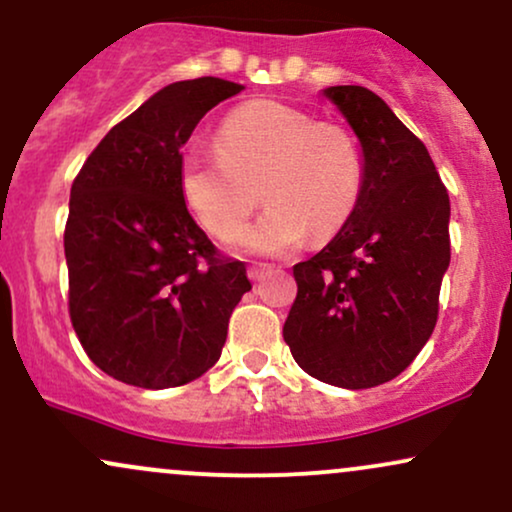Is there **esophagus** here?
Returning a JSON list of instances; mask_svg holds the SVG:
<instances>
[{"label":"esophagus","instance_id":"34e87169","mask_svg":"<svg viewBox=\"0 0 512 512\" xmlns=\"http://www.w3.org/2000/svg\"><path fill=\"white\" fill-rule=\"evenodd\" d=\"M269 272H272V267H269V264H250L248 267L250 281H262Z\"/></svg>","mask_w":512,"mask_h":512}]
</instances>
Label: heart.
<instances>
[{
    "label": "heart",
    "mask_w": 512,
    "mask_h": 512,
    "mask_svg": "<svg viewBox=\"0 0 512 512\" xmlns=\"http://www.w3.org/2000/svg\"><path fill=\"white\" fill-rule=\"evenodd\" d=\"M186 207L214 238L233 243L260 193L269 205L243 243L286 252L348 224L365 188V159L346 128L315 121L291 104H240L219 128V145L190 140L178 166Z\"/></svg>",
    "instance_id": "1"
}]
</instances>
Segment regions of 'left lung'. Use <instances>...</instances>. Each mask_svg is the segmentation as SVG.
<instances>
[{
  "label": "left lung",
  "instance_id": "8db88e82",
  "mask_svg": "<svg viewBox=\"0 0 512 512\" xmlns=\"http://www.w3.org/2000/svg\"><path fill=\"white\" fill-rule=\"evenodd\" d=\"M324 95L365 155L360 205L334 240L293 267L283 341L310 377L372 389L398 377L432 336L451 262V202L427 147L362 85Z\"/></svg>",
  "mask_w": 512,
  "mask_h": 512
}]
</instances>
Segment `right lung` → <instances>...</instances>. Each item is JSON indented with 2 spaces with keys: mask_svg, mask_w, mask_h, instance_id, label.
<instances>
[{
  "mask_svg": "<svg viewBox=\"0 0 512 512\" xmlns=\"http://www.w3.org/2000/svg\"><path fill=\"white\" fill-rule=\"evenodd\" d=\"M240 90L214 76L166 85L116 123L73 178L69 317L90 360L123 384L171 389L202 377L252 288L245 264L195 224L178 186L190 133Z\"/></svg>",
  "mask_w": 512,
  "mask_h": 512,
  "instance_id": "right-lung-1",
  "label": "right lung"
}]
</instances>
